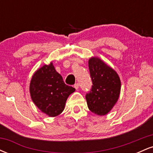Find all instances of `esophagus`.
Returning a JSON list of instances; mask_svg holds the SVG:
<instances>
[{
  "label": "esophagus",
  "mask_w": 153,
  "mask_h": 153,
  "mask_svg": "<svg viewBox=\"0 0 153 153\" xmlns=\"http://www.w3.org/2000/svg\"><path fill=\"white\" fill-rule=\"evenodd\" d=\"M74 88H75V89H78V88H79V84L78 83V82L75 84V85H74Z\"/></svg>",
  "instance_id": "esophagus-1"
}]
</instances>
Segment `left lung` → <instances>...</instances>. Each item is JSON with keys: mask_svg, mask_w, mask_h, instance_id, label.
I'll return each instance as SVG.
<instances>
[{"mask_svg": "<svg viewBox=\"0 0 153 153\" xmlns=\"http://www.w3.org/2000/svg\"><path fill=\"white\" fill-rule=\"evenodd\" d=\"M88 68L92 88L85 95L88 107L93 113L106 115L118 101L121 80L114 70L98 57H91Z\"/></svg>", "mask_w": 153, "mask_h": 153, "instance_id": "left-lung-1", "label": "left lung"}]
</instances>
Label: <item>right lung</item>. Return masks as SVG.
<instances>
[{"label":"right lung","mask_w":153,"mask_h":153,"mask_svg":"<svg viewBox=\"0 0 153 153\" xmlns=\"http://www.w3.org/2000/svg\"><path fill=\"white\" fill-rule=\"evenodd\" d=\"M29 91L31 99L39 109L54 117L63 111L68 96L75 89L65 83L62 77L51 62L34 73Z\"/></svg>","instance_id":"right-lung-1"}]
</instances>
